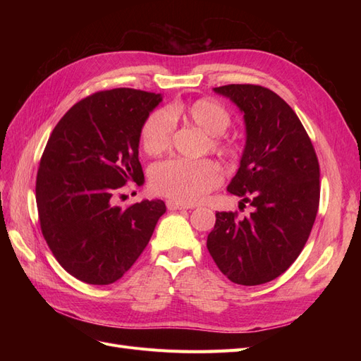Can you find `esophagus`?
Wrapping results in <instances>:
<instances>
[{"label":"esophagus","instance_id":"34e87169","mask_svg":"<svg viewBox=\"0 0 361 361\" xmlns=\"http://www.w3.org/2000/svg\"><path fill=\"white\" fill-rule=\"evenodd\" d=\"M167 207L170 211H178V209H192L194 204H183L174 200H167Z\"/></svg>","mask_w":361,"mask_h":361}]
</instances>
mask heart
Returning <instances> with one entry per match:
<instances>
[{"instance_id":"1","label":"heart","mask_w":361,"mask_h":361,"mask_svg":"<svg viewBox=\"0 0 361 361\" xmlns=\"http://www.w3.org/2000/svg\"><path fill=\"white\" fill-rule=\"evenodd\" d=\"M187 117L207 135L220 137L231 126V114L214 99L194 101L188 106H174L173 110L152 113L141 129V143L146 154L155 157L166 152L174 130V118ZM216 150H224L218 140L212 141ZM221 182L220 167L211 159H169L152 171V185L157 192L180 203H194L204 197Z\"/></svg>"}]
</instances>
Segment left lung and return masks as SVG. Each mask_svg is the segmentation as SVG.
<instances>
[{
    "label": "left lung",
    "instance_id": "1",
    "mask_svg": "<svg viewBox=\"0 0 361 361\" xmlns=\"http://www.w3.org/2000/svg\"><path fill=\"white\" fill-rule=\"evenodd\" d=\"M244 116L245 146L227 191L253 212L238 220L216 212L207 250L236 285L256 286L281 276L301 253L319 206V164L298 116L269 89L215 87Z\"/></svg>",
    "mask_w": 361,
    "mask_h": 361
}]
</instances>
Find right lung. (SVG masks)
Returning <instances> with one entry per match:
<instances>
[{
	"label": "right lung",
	"mask_w": 361,
	"mask_h": 361,
	"mask_svg": "<svg viewBox=\"0 0 361 361\" xmlns=\"http://www.w3.org/2000/svg\"><path fill=\"white\" fill-rule=\"evenodd\" d=\"M162 101L134 89L97 92L75 104L43 150L36 202L43 238L59 264L89 285H110L150 241L162 200L116 206L117 191L145 180L141 129Z\"/></svg>",
	"instance_id": "obj_1"
}]
</instances>
